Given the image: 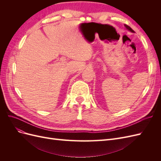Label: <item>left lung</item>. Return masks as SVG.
<instances>
[{
  "label": "left lung",
  "mask_w": 161,
  "mask_h": 161,
  "mask_svg": "<svg viewBox=\"0 0 161 161\" xmlns=\"http://www.w3.org/2000/svg\"><path fill=\"white\" fill-rule=\"evenodd\" d=\"M125 27L126 28H127L128 30H130L131 32H134V30H133L132 29H131L130 26H128V25H125Z\"/></svg>",
  "instance_id": "left-lung-1"
}]
</instances>
